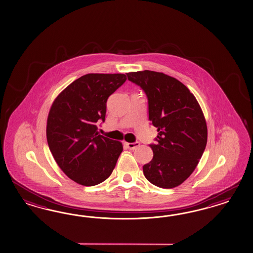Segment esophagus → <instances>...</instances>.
Segmentation results:
<instances>
[{"label":"esophagus","mask_w":253,"mask_h":253,"mask_svg":"<svg viewBox=\"0 0 253 253\" xmlns=\"http://www.w3.org/2000/svg\"><path fill=\"white\" fill-rule=\"evenodd\" d=\"M125 146L128 149V150H135L136 148H137L139 146V142L136 141V142H133V143H127V142H125Z\"/></svg>","instance_id":"34e87169"}]
</instances>
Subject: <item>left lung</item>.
I'll return each instance as SVG.
<instances>
[{
  "label": "left lung",
  "mask_w": 253,
  "mask_h": 253,
  "mask_svg": "<svg viewBox=\"0 0 253 253\" xmlns=\"http://www.w3.org/2000/svg\"><path fill=\"white\" fill-rule=\"evenodd\" d=\"M143 89L149 119L157 127L153 158L143 166L145 177L159 188L179 186L195 170L207 144V126L195 96L180 81L150 70L126 74Z\"/></svg>",
  "instance_id": "obj_1"
}]
</instances>
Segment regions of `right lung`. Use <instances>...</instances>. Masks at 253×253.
Returning a JSON list of instances; mask_svg holds the SVG:
<instances>
[{"label":"right lung","instance_id":"add662e5","mask_svg":"<svg viewBox=\"0 0 253 253\" xmlns=\"http://www.w3.org/2000/svg\"><path fill=\"white\" fill-rule=\"evenodd\" d=\"M126 80L124 74H87L59 94L47 120V141L62 171L83 186L106 180L123 151L119 141L99 135L110 95Z\"/></svg>","mask_w":253,"mask_h":253}]
</instances>
